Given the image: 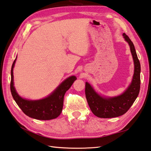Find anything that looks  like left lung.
<instances>
[{"instance_id":"left-lung-1","label":"left lung","mask_w":151,"mask_h":151,"mask_svg":"<svg viewBox=\"0 0 151 151\" xmlns=\"http://www.w3.org/2000/svg\"><path fill=\"white\" fill-rule=\"evenodd\" d=\"M123 37L130 46L135 65L133 80L127 89L118 96L106 98L98 94L92 86L86 83L85 94L88 104L92 113L100 118H111L125 114L135 102L140 91V62L133 42L125 34H123Z\"/></svg>"}]
</instances>
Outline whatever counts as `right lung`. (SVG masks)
Here are the masks:
<instances>
[{
	"label": "right lung",
	"instance_id": "1",
	"mask_svg": "<svg viewBox=\"0 0 151 151\" xmlns=\"http://www.w3.org/2000/svg\"><path fill=\"white\" fill-rule=\"evenodd\" d=\"M16 59L11 68L10 91L14 100L26 116L40 120H49L56 118L61 114L65 92L72 86L76 78L72 76L65 80L57 89L44 99L40 100H28L23 99L16 92L14 86L13 68Z\"/></svg>",
	"mask_w": 151,
	"mask_h": 151
}]
</instances>
